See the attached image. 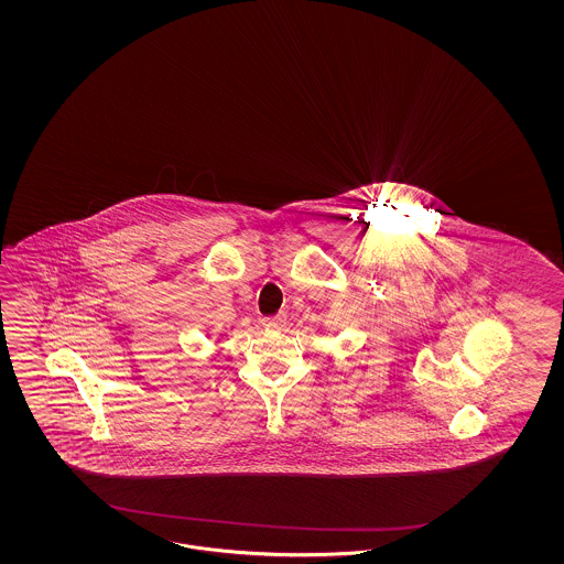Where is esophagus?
<instances>
[{"label":"esophagus","instance_id":"1","mask_svg":"<svg viewBox=\"0 0 564 564\" xmlns=\"http://www.w3.org/2000/svg\"><path fill=\"white\" fill-rule=\"evenodd\" d=\"M285 323H288V314H283V312L262 318V325L267 326V328H281Z\"/></svg>","mask_w":564,"mask_h":564}]
</instances>
